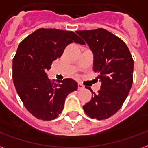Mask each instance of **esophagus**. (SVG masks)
<instances>
[{
    "label": "esophagus",
    "mask_w": 148,
    "mask_h": 148,
    "mask_svg": "<svg viewBox=\"0 0 148 148\" xmlns=\"http://www.w3.org/2000/svg\"><path fill=\"white\" fill-rule=\"evenodd\" d=\"M85 89V86L82 83H78V90H82Z\"/></svg>",
    "instance_id": "34e87169"
}]
</instances>
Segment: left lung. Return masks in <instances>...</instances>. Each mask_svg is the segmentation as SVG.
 <instances>
[{"instance_id": "left-lung-1", "label": "left lung", "mask_w": 148, "mask_h": 148, "mask_svg": "<svg viewBox=\"0 0 148 148\" xmlns=\"http://www.w3.org/2000/svg\"><path fill=\"white\" fill-rule=\"evenodd\" d=\"M94 55L93 71L101 82L97 93L83 106L85 112L98 121L111 117L123 106L133 82L134 61L129 49L119 37L104 28L76 32Z\"/></svg>"}]
</instances>
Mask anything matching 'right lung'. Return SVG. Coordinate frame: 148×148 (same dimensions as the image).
Wrapping results in <instances>:
<instances>
[{
    "label": "right lung",
    "instance_id": "obj_1",
    "mask_svg": "<svg viewBox=\"0 0 148 148\" xmlns=\"http://www.w3.org/2000/svg\"><path fill=\"white\" fill-rule=\"evenodd\" d=\"M71 42L85 44L71 31L39 28L20 43L12 62V79L18 95L27 111L42 121L58 117L66 97L77 90V82L66 78L55 83L47 71L61 57Z\"/></svg>",
    "mask_w": 148,
    "mask_h": 148
}]
</instances>
